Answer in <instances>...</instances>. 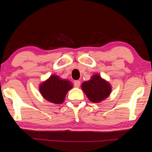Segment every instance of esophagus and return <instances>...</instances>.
<instances>
[{
  "label": "esophagus",
  "instance_id": "obj_1",
  "mask_svg": "<svg viewBox=\"0 0 152 152\" xmlns=\"http://www.w3.org/2000/svg\"><path fill=\"white\" fill-rule=\"evenodd\" d=\"M80 84H81L80 81L76 80V81H75V82H74V86L77 87V88H79V87H80Z\"/></svg>",
  "mask_w": 152,
  "mask_h": 152
}]
</instances>
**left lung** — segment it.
I'll list each match as a JSON object with an SVG mask.
<instances>
[{
	"mask_svg": "<svg viewBox=\"0 0 152 152\" xmlns=\"http://www.w3.org/2000/svg\"><path fill=\"white\" fill-rule=\"evenodd\" d=\"M82 89L89 100L99 103L107 98L111 93V86L98 74L93 75L91 80L82 84Z\"/></svg>",
	"mask_w": 152,
	"mask_h": 152,
	"instance_id": "left-lung-1",
	"label": "left lung"
}]
</instances>
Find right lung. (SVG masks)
<instances>
[{
	"label": "right lung",
	"mask_w": 152,
	"mask_h": 152,
	"mask_svg": "<svg viewBox=\"0 0 152 152\" xmlns=\"http://www.w3.org/2000/svg\"><path fill=\"white\" fill-rule=\"evenodd\" d=\"M72 88V83L68 80H63L56 75H53L41 83L39 91L43 98L54 104L64 102L68 91Z\"/></svg>",
	"instance_id": "add662e5"
}]
</instances>
